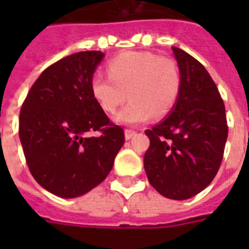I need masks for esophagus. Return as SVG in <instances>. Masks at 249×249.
Here are the masks:
<instances>
[{"instance_id": "obj_1", "label": "esophagus", "mask_w": 249, "mask_h": 249, "mask_svg": "<svg viewBox=\"0 0 249 249\" xmlns=\"http://www.w3.org/2000/svg\"><path fill=\"white\" fill-rule=\"evenodd\" d=\"M134 134H136V130H133V129H125V140H130Z\"/></svg>"}]
</instances>
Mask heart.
I'll return each instance as SVG.
<instances>
[{"label":"heart","mask_w":249,"mask_h":249,"mask_svg":"<svg viewBox=\"0 0 249 249\" xmlns=\"http://www.w3.org/2000/svg\"><path fill=\"white\" fill-rule=\"evenodd\" d=\"M108 75L95 72L90 79V93L105 112L112 113L125 101L130 102L115 119L136 125L154 115L163 117L172 111L181 91V72L170 58L147 52H129L107 64Z\"/></svg>","instance_id":"1"}]
</instances>
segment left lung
Returning a JSON list of instances; mask_svg holds the SVG:
<instances>
[{
  "label": "left lung",
  "mask_w": 249,
  "mask_h": 249,
  "mask_svg": "<svg viewBox=\"0 0 249 249\" xmlns=\"http://www.w3.org/2000/svg\"><path fill=\"white\" fill-rule=\"evenodd\" d=\"M172 50L181 72V91L169 116L144 132L150 147L143 165L158 193L185 200L216 177L229 128L224 101L204 66L182 49Z\"/></svg>",
  "instance_id": "left-lung-1"
}]
</instances>
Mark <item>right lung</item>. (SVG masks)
Here are the masks:
<instances>
[{
  "mask_svg": "<svg viewBox=\"0 0 249 249\" xmlns=\"http://www.w3.org/2000/svg\"><path fill=\"white\" fill-rule=\"evenodd\" d=\"M103 53L80 52L58 60L35 81L19 115L25 161L37 183L60 197L84 195L105 179L124 144L90 93ZM93 131L101 134L91 136Z\"/></svg>",
  "mask_w": 249,
  "mask_h": 249,
  "instance_id": "1",
  "label": "right lung"
}]
</instances>
